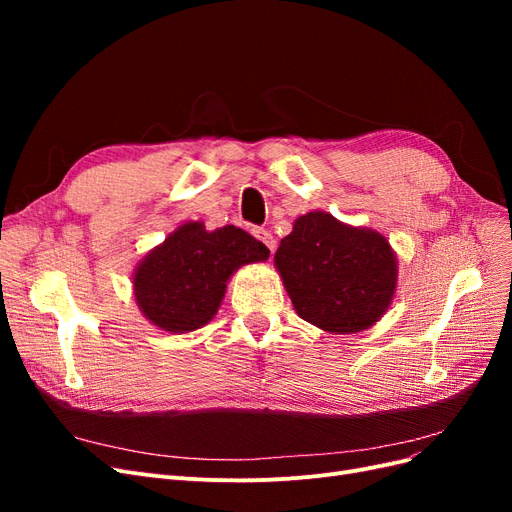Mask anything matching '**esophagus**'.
<instances>
[{
  "mask_svg": "<svg viewBox=\"0 0 512 512\" xmlns=\"http://www.w3.org/2000/svg\"><path fill=\"white\" fill-rule=\"evenodd\" d=\"M254 237H256L258 241L265 243V245L269 247V250H271V254L275 252V237L271 235L269 230H265V228H254Z\"/></svg>",
  "mask_w": 512,
  "mask_h": 512,
  "instance_id": "34e87169",
  "label": "esophagus"
}]
</instances>
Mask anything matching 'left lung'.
I'll use <instances>...</instances> for the list:
<instances>
[{
    "label": "left lung",
    "instance_id": "left-lung-1",
    "mask_svg": "<svg viewBox=\"0 0 512 512\" xmlns=\"http://www.w3.org/2000/svg\"><path fill=\"white\" fill-rule=\"evenodd\" d=\"M273 265L299 318L335 335L371 329L397 294L399 267L389 239L327 211L299 215Z\"/></svg>",
    "mask_w": 512,
    "mask_h": 512
}]
</instances>
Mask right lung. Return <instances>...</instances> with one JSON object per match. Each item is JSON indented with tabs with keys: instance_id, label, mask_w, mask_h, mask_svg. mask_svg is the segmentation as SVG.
I'll use <instances>...</instances> for the list:
<instances>
[{
	"instance_id": "right-lung-1",
	"label": "right lung",
	"mask_w": 512,
	"mask_h": 512,
	"mask_svg": "<svg viewBox=\"0 0 512 512\" xmlns=\"http://www.w3.org/2000/svg\"><path fill=\"white\" fill-rule=\"evenodd\" d=\"M267 258V245L243 228L207 230L200 220L183 222L138 260L134 301L158 331L192 333L218 314L235 271Z\"/></svg>"
}]
</instances>
